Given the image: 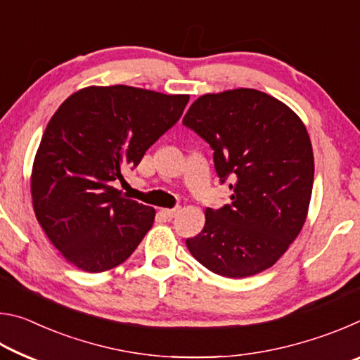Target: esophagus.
Instances as JSON below:
<instances>
[{
	"instance_id": "esophagus-1",
	"label": "esophagus",
	"mask_w": 360,
	"mask_h": 360,
	"mask_svg": "<svg viewBox=\"0 0 360 360\" xmlns=\"http://www.w3.org/2000/svg\"><path fill=\"white\" fill-rule=\"evenodd\" d=\"M179 211H181L179 206H176V208H172V210H163L162 212H163V214H165L168 219H173V217H176V216L179 214Z\"/></svg>"
}]
</instances>
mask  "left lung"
I'll return each mask as SVG.
<instances>
[{
  "label": "left lung",
  "mask_w": 360,
  "mask_h": 360,
  "mask_svg": "<svg viewBox=\"0 0 360 360\" xmlns=\"http://www.w3.org/2000/svg\"><path fill=\"white\" fill-rule=\"evenodd\" d=\"M182 124L214 150L221 184L230 179L229 205L206 208L205 227L187 238L188 251L212 273L257 275L276 264L307 221L314 158L300 117L254 89L206 94Z\"/></svg>",
  "instance_id": "obj_1"
}]
</instances>
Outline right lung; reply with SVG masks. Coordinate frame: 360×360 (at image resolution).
<instances>
[{
  "label": "right lung",
  "instance_id": "add662e5",
  "mask_svg": "<svg viewBox=\"0 0 360 360\" xmlns=\"http://www.w3.org/2000/svg\"><path fill=\"white\" fill-rule=\"evenodd\" d=\"M188 95L85 87L52 115L36 152V219L63 257L89 273L120 265L154 224L155 210L112 186L179 120Z\"/></svg>",
  "mask_w": 360,
  "mask_h": 360
}]
</instances>
